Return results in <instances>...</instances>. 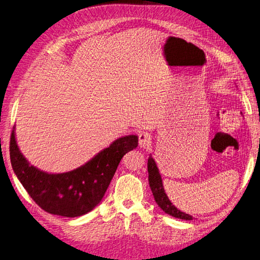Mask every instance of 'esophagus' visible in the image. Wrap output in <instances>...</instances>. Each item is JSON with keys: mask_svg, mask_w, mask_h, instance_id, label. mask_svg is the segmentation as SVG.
<instances>
[{"mask_svg": "<svg viewBox=\"0 0 260 260\" xmlns=\"http://www.w3.org/2000/svg\"><path fill=\"white\" fill-rule=\"evenodd\" d=\"M152 143V137L149 133H140L139 134V147L140 148H149Z\"/></svg>", "mask_w": 260, "mask_h": 260, "instance_id": "obj_1", "label": "esophagus"}]
</instances>
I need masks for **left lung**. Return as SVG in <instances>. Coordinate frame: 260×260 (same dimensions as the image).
I'll list each match as a JSON object with an SVG mask.
<instances>
[{
  "mask_svg": "<svg viewBox=\"0 0 260 260\" xmlns=\"http://www.w3.org/2000/svg\"><path fill=\"white\" fill-rule=\"evenodd\" d=\"M148 172H149V184L158 207L164 211L165 213L174 217H177L180 219H186V220L193 219V216L182 212V211L177 209L176 206H174V204L169 200L166 191L164 189V186H162L161 178L159 175L158 168L156 166V162L154 159H153L151 154L148 159Z\"/></svg>",
  "mask_w": 260,
  "mask_h": 260,
  "instance_id": "8db88e82",
  "label": "left lung"
}]
</instances>
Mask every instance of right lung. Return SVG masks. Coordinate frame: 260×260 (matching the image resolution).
Listing matches in <instances>:
<instances>
[{
	"label": "right lung",
	"instance_id": "obj_1",
	"mask_svg": "<svg viewBox=\"0 0 260 260\" xmlns=\"http://www.w3.org/2000/svg\"><path fill=\"white\" fill-rule=\"evenodd\" d=\"M137 147L136 135L124 136L78 168L63 174H48L31 165L23 156L14 129L9 154L17 178L38 206L50 214L77 217L90 212L101 203L122 157Z\"/></svg>",
	"mask_w": 260,
	"mask_h": 260
}]
</instances>
